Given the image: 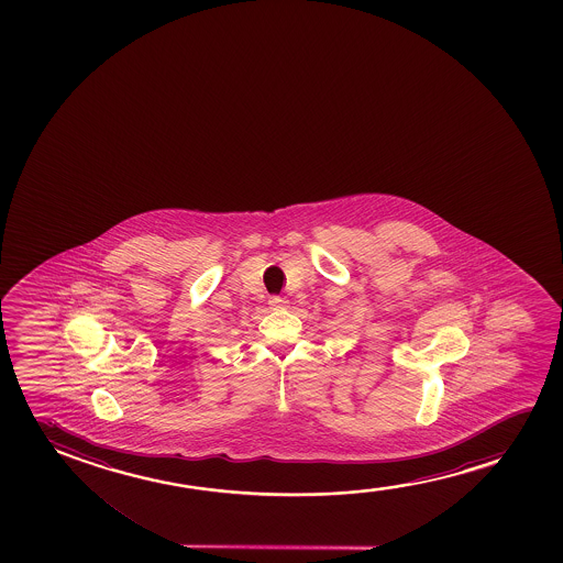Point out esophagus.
I'll use <instances>...</instances> for the list:
<instances>
[{"instance_id": "obj_1", "label": "esophagus", "mask_w": 563, "mask_h": 563, "mask_svg": "<svg viewBox=\"0 0 563 563\" xmlns=\"http://www.w3.org/2000/svg\"><path fill=\"white\" fill-rule=\"evenodd\" d=\"M269 306L273 309H286L288 308V300L280 298V296H271Z\"/></svg>"}]
</instances>
